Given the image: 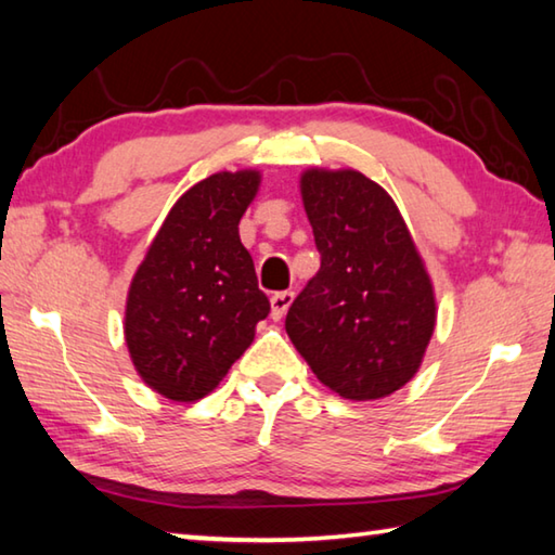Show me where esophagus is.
Wrapping results in <instances>:
<instances>
[{
  "instance_id": "1",
  "label": "esophagus",
  "mask_w": 555,
  "mask_h": 555,
  "mask_svg": "<svg viewBox=\"0 0 555 555\" xmlns=\"http://www.w3.org/2000/svg\"><path fill=\"white\" fill-rule=\"evenodd\" d=\"M294 298H296L294 291H279V294L271 296V318H274V321H281L291 308V304H294Z\"/></svg>"
}]
</instances>
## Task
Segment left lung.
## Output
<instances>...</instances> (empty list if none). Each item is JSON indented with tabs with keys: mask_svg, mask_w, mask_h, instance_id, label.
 Returning <instances> with one entry per match:
<instances>
[{
	"mask_svg": "<svg viewBox=\"0 0 555 555\" xmlns=\"http://www.w3.org/2000/svg\"><path fill=\"white\" fill-rule=\"evenodd\" d=\"M300 198L321 269L286 333L337 397L384 399L413 379L436 327V294L397 203L354 168H308Z\"/></svg>",
	"mask_w": 555,
	"mask_h": 555,
	"instance_id": "left-lung-1",
	"label": "left lung"
}]
</instances>
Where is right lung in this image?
Here are the masks:
<instances>
[{
  "label": "right lung",
  "mask_w": 555,
  "mask_h": 555,
  "mask_svg": "<svg viewBox=\"0 0 555 555\" xmlns=\"http://www.w3.org/2000/svg\"><path fill=\"white\" fill-rule=\"evenodd\" d=\"M255 168L195 183L166 215L129 284L125 340L149 389L198 401L218 387L269 315L240 220L259 191Z\"/></svg>",
  "instance_id": "add662e5"
}]
</instances>
